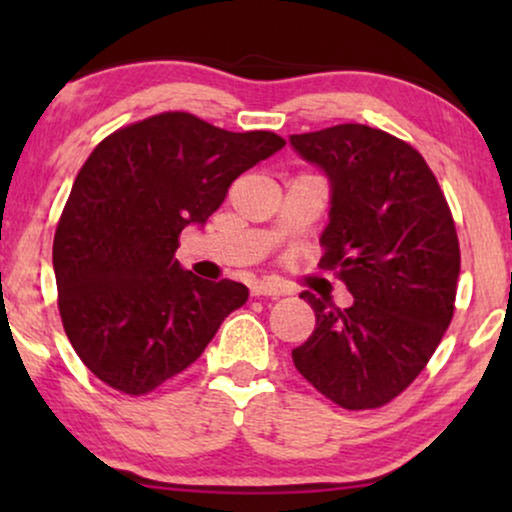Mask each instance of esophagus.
<instances>
[{
  "label": "esophagus",
  "mask_w": 512,
  "mask_h": 512,
  "mask_svg": "<svg viewBox=\"0 0 512 512\" xmlns=\"http://www.w3.org/2000/svg\"><path fill=\"white\" fill-rule=\"evenodd\" d=\"M286 291L279 282H272V279H263V282H256L251 286V296H270V298H279L286 296Z\"/></svg>",
  "instance_id": "34e87169"
}]
</instances>
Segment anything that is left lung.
Instances as JSON below:
<instances>
[{
    "mask_svg": "<svg viewBox=\"0 0 512 512\" xmlns=\"http://www.w3.org/2000/svg\"><path fill=\"white\" fill-rule=\"evenodd\" d=\"M291 144L331 181L321 268L354 296L340 310L300 293L317 326L293 363L340 408H380L415 382L452 321L461 254L450 205L422 153L384 130L342 123Z\"/></svg>",
    "mask_w": 512,
    "mask_h": 512,
    "instance_id": "8db88e82",
    "label": "left lung"
}]
</instances>
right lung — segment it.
<instances>
[{
    "label": "right lung",
    "mask_w": 512,
    "mask_h": 512,
    "mask_svg": "<svg viewBox=\"0 0 512 512\" xmlns=\"http://www.w3.org/2000/svg\"><path fill=\"white\" fill-rule=\"evenodd\" d=\"M286 142L165 111L111 132L76 174L53 240L58 310L74 352L107 387L144 396L200 359L240 282L181 270L188 223H205L233 181Z\"/></svg>",
    "instance_id": "1"
}]
</instances>
